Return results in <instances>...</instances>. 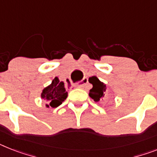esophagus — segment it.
Masks as SVG:
<instances>
[{
	"label": "esophagus",
	"mask_w": 157,
	"mask_h": 157,
	"mask_svg": "<svg viewBox=\"0 0 157 157\" xmlns=\"http://www.w3.org/2000/svg\"><path fill=\"white\" fill-rule=\"evenodd\" d=\"M86 83H87V78H82V79L81 80L79 84H78L77 86L78 87H83V86H85V85H86Z\"/></svg>",
	"instance_id": "1"
}]
</instances>
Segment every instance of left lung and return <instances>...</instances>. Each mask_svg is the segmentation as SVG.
Segmentation results:
<instances>
[{
  "label": "left lung",
  "mask_w": 157,
  "mask_h": 157,
  "mask_svg": "<svg viewBox=\"0 0 157 157\" xmlns=\"http://www.w3.org/2000/svg\"><path fill=\"white\" fill-rule=\"evenodd\" d=\"M88 81L93 85V87L90 90L89 95L95 102H99L102 99V97H103L104 93L106 92V85H104L102 82L99 81V79L96 76L90 77Z\"/></svg>",
  "instance_id": "1"
}]
</instances>
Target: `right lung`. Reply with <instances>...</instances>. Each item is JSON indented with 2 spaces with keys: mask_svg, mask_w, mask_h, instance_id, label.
Returning <instances> with one entry per match:
<instances>
[{
  "mask_svg": "<svg viewBox=\"0 0 157 157\" xmlns=\"http://www.w3.org/2000/svg\"><path fill=\"white\" fill-rule=\"evenodd\" d=\"M67 92H66L64 83L63 82H59L58 78H55L50 86L45 88L41 93V98L47 100L49 103V105H46L47 107L54 108L58 107L67 99Z\"/></svg>",
  "mask_w": 157,
  "mask_h": 157,
  "instance_id": "obj_1",
  "label": "right lung"
}]
</instances>
